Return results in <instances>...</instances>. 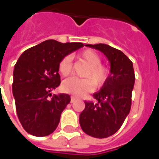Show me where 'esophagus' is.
Returning a JSON list of instances; mask_svg holds the SVG:
<instances>
[{
	"mask_svg": "<svg viewBox=\"0 0 159 159\" xmlns=\"http://www.w3.org/2000/svg\"><path fill=\"white\" fill-rule=\"evenodd\" d=\"M75 100H76V99H75L74 97H71V98H70V103H74Z\"/></svg>",
	"mask_w": 159,
	"mask_h": 159,
	"instance_id": "esophagus-1",
	"label": "esophagus"
}]
</instances>
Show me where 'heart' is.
<instances>
[{"mask_svg": "<svg viewBox=\"0 0 159 159\" xmlns=\"http://www.w3.org/2000/svg\"><path fill=\"white\" fill-rule=\"evenodd\" d=\"M80 58L89 65L84 73L85 78L70 77L63 82L62 88L66 93L76 96H83L91 92L95 86L100 87L106 83L110 75L108 66L101 64V57L93 50L87 49L80 53ZM71 70V60L69 56L64 57L59 64V72L67 76Z\"/></svg>", "mask_w": 159, "mask_h": 159, "instance_id": "b5f03b06", "label": "heart"}]
</instances>
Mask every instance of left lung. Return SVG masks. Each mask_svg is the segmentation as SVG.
<instances>
[{
  "label": "left lung",
  "instance_id": "left-lung-1",
  "mask_svg": "<svg viewBox=\"0 0 159 159\" xmlns=\"http://www.w3.org/2000/svg\"><path fill=\"white\" fill-rule=\"evenodd\" d=\"M85 46L100 50L107 56L111 74L101 89L93 93L96 101H85L79 123L87 134L107 138L119 129L129 113L135 80L133 63L122 51L107 44Z\"/></svg>",
  "mask_w": 159,
  "mask_h": 159
}]
</instances>
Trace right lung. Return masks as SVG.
I'll return each instance as SVG.
<instances>
[{
    "instance_id": "1",
    "label": "right lung",
    "mask_w": 159,
    "mask_h": 159,
    "mask_svg": "<svg viewBox=\"0 0 159 159\" xmlns=\"http://www.w3.org/2000/svg\"><path fill=\"white\" fill-rule=\"evenodd\" d=\"M82 47V42L47 40L19 57L13 70L12 93L17 115L26 132L47 136L58 127L70 97L67 93L52 96L50 92L60 84V60Z\"/></svg>"
}]
</instances>
